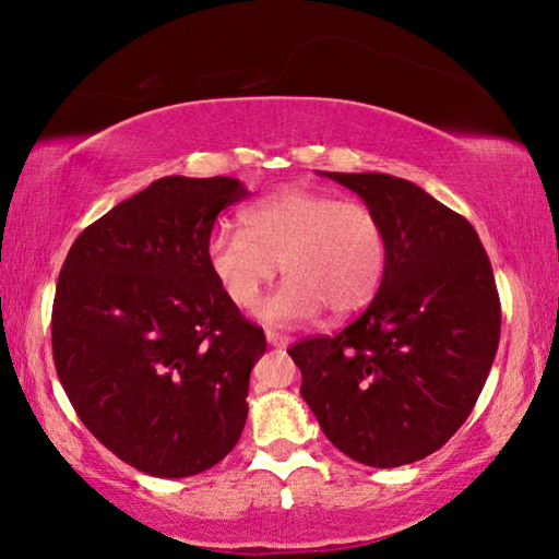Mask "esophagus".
Listing matches in <instances>:
<instances>
[{"instance_id": "obj_1", "label": "esophagus", "mask_w": 559, "mask_h": 559, "mask_svg": "<svg viewBox=\"0 0 559 559\" xmlns=\"http://www.w3.org/2000/svg\"><path fill=\"white\" fill-rule=\"evenodd\" d=\"M264 336H267L270 346H277V348H287L292 344V338L287 334H280V331H272V329L264 331Z\"/></svg>"}]
</instances>
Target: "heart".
Wrapping results in <instances>:
<instances>
[{
	"label": "heart",
	"instance_id": "obj_1",
	"mask_svg": "<svg viewBox=\"0 0 559 559\" xmlns=\"http://www.w3.org/2000/svg\"><path fill=\"white\" fill-rule=\"evenodd\" d=\"M242 228L218 225L205 264L235 307H252L282 267L287 282L260 307L272 324H299L321 309L354 317L376 299L388 272V233L360 201L285 189L254 201Z\"/></svg>",
	"mask_w": 559,
	"mask_h": 559
}]
</instances>
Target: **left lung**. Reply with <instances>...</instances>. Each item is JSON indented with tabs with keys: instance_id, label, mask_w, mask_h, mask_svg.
<instances>
[{
	"instance_id": "left-lung-1",
	"label": "left lung",
	"mask_w": 559,
	"mask_h": 559,
	"mask_svg": "<svg viewBox=\"0 0 559 559\" xmlns=\"http://www.w3.org/2000/svg\"><path fill=\"white\" fill-rule=\"evenodd\" d=\"M385 225L388 272L376 299L334 336L287 354L331 444L393 468L444 447L472 415L501 338L491 260L464 215L390 174L321 171Z\"/></svg>"
}]
</instances>
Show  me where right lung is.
<instances>
[{
  "instance_id": "1",
  "label": "right lung",
  "mask_w": 559,
  "mask_h": 559,
  "mask_svg": "<svg viewBox=\"0 0 559 559\" xmlns=\"http://www.w3.org/2000/svg\"><path fill=\"white\" fill-rule=\"evenodd\" d=\"M238 179L164 176L78 235L58 274L51 344L95 439L159 478L201 474L238 444L267 341L205 264Z\"/></svg>"
}]
</instances>
